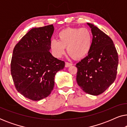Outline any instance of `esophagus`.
I'll return each instance as SVG.
<instances>
[{
  "label": "esophagus",
  "instance_id": "esophagus-1",
  "mask_svg": "<svg viewBox=\"0 0 127 127\" xmlns=\"http://www.w3.org/2000/svg\"><path fill=\"white\" fill-rule=\"evenodd\" d=\"M72 64H70V63H69V62H65V67H70V66H72Z\"/></svg>",
  "mask_w": 127,
  "mask_h": 127
}]
</instances>
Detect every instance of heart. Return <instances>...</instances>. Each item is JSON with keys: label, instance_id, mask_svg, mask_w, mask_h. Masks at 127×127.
Returning a JSON list of instances; mask_svg holds the SVG:
<instances>
[{"label": "heart", "instance_id": "obj_1", "mask_svg": "<svg viewBox=\"0 0 127 127\" xmlns=\"http://www.w3.org/2000/svg\"><path fill=\"white\" fill-rule=\"evenodd\" d=\"M57 37L58 40L53 39L50 42V48L56 58H61L67 47L69 54L81 60L90 53L93 46V34L87 28H67L61 31Z\"/></svg>", "mask_w": 127, "mask_h": 127}]
</instances>
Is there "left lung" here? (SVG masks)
<instances>
[{"mask_svg":"<svg viewBox=\"0 0 127 127\" xmlns=\"http://www.w3.org/2000/svg\"><path fill=\"white\" fill-rule=\"evenodd\" d=\"M87 25L93 34V46L87 56L76 64V81L84 92L96 96L115 80L119 57L111 38L93 24Z\"/></svg>","mask_w":127,"mask_h":127,"instance_id":"1","label":"left lung"}]
</instances>
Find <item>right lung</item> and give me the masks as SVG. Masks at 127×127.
Instances as JSON below:
<instances>
[{
    "mask_svg": "<svg viewBox=\"0 0 127 127\" xmlns=\"http://www.w3.org/2000/svg\"><path fill=\"white\" fill-rule=\"evenodd\" d=\"M53 25L31 29L13 50L11 74L17 91L25 98L40 100L51 94L54 77L65 62L50 50Z\"/></svg>",
    "mask_w": 127,
    "mask_h": 127,
    "instance_id": "add662e5",
    "label": "right lung"
}]
</instances>
